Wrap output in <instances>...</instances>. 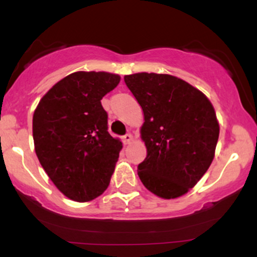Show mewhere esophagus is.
I'll use <instances>...</instances> for the list:
<instances>
[{
  "mask_svg": "<svg viewBox=\"0 0 257 257\" xmlns=\"http://www.w3.org/2000/svg\"><path fill=\"white\" fill-rule=\"evenodd\" d=\"M122 139H123V143H124L125 145H126V144H131V143H132L133 135L131 134V133H126L125 135H123Z\"/></svg>",
  "mask_w": 257,
  "mask_h": 257,
  "instance_id": "obj_1",
  "label": "esophagus"
}]
</instances>
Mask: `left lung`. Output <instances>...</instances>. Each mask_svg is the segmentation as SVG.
Segmentation results:
<instances>
[{"label":"left lung","mask_w":257,"mask_h":257,"mask_svg":"<svg viewBox=\"0 0 257 257\" xmlns=\"http://www.w3.org/2000/svg\"><path fill=\"white\" fill-rule=\"evenodd\" d=\"M124 82L144 112L141 138L147 156L138 175L162 198L182 196L206 173L219 139V123L208 98L170 75L134 73Z\"/></svg>","instance_id":"8db88e82"}]
</instances>
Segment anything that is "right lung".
I'll list each match as a JSON object with an SVG mask.
<instances>
[{
  "instance_id": "add662e5",
  "label": "right lung",
  "mask_w": 257,
  "mask_h": 257,
  "mask_svg": "<svg viewBox=\"0 0 257 257\" xmlns=\"http://www.w3.org/2000/svg\"><path fill=\"white\" fill-rule=\"evenodd\" d=\"M120 77L78 71L41 99L32 119L35 151L53 184L67 198L89 202L107 188L122 143L107 132L102 96Z\"/></svg>"
}]
</instances>
